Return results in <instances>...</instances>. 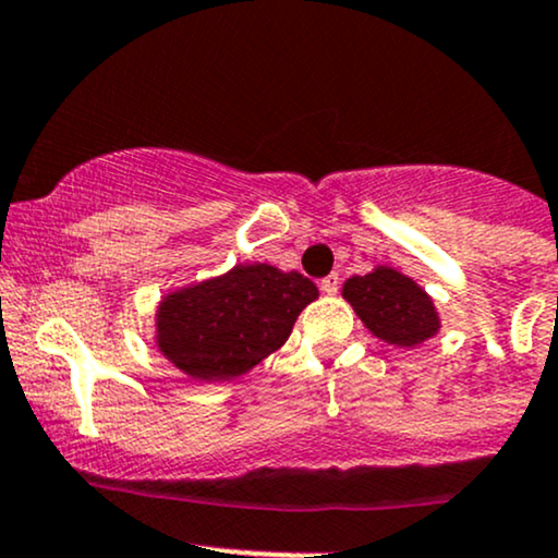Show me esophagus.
Returning <instances> with one entry per match:
<instances>
[{
    "label": "esophagus",
    "instance_id": "obj_1",
    "mask_svg": "<svg viewBox=\"0 0 558 558\" xmlns=\"http://www.w3.org/2000/svg\"><path fill=\"white\" fill-rule=\"evenodd\" d=\"M320 291L328 293V296H336V293H339V275L330 272L328 278H323L320 280Z\"/></svg>",
    "mask_w": 558,
    "mask_h": 558
}]
</instances>
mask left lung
I'll list each match as a JSON object with an SVG mask.
<instances>
[{
    "label": "left lung",
    "instance_id": "obj_1",
    "mask_svg": "<svg viewBox=\"0 0 558 558\" xmlns=\"http://www.w3.org/2000/svg\"><path fill=\"white\" fill-rule=\"evenodd\" d=\"M344 299L378 339L415 347L437 333L439 317L432 299L413 280L389 267L354 275L344 283Z\"/></svg>",
    "mask_w": 558,
    "mask_h": 558
}]
</instances>
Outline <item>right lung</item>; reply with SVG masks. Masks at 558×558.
Returning a JSON list of instances; mask_svg holds the SVG:
<instances>
[{
	"label": "right lung",
	"instance_id": "right-lung-1",
	"mask_svg": "<svg viewBox=\"0 0 558 558\" xmlns=\"http://www.w3.org/2000/svg\"><path fill=\"white\" fill-rule=\"evenodd\" d=\"M315 299L317 286L302 272L241 265L163 299L158 349L198 381H228L283 347Z\"/></svg>",
	"mask_w": 558,
	"mask_h": 558
}]
</instances>
